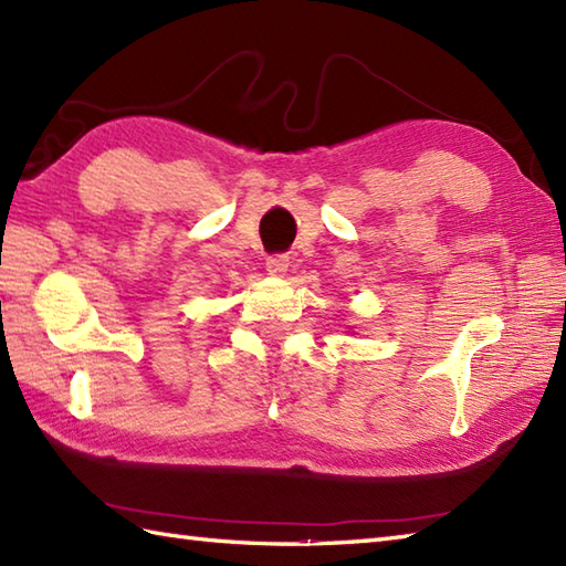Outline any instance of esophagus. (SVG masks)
Returning <instances> with one entry per match:
<instances>
[{
  "mask_svg": "<svg viewBox=\"0 0 566 566\" xmlns=\"http://www.w3.org/2000/svg\"><path fill=\"white\" fill-rule=\"evenodd\" d=\"M264 264H268V272L270 274L280 276V274L286 272V268H290V258H286V255H270Z\"/></svg>",
  "mask_w": 566,
  "mask_h": 566,
  "instance_id": "34e87169",
  "label": "esophagus"
}]
</instances>
